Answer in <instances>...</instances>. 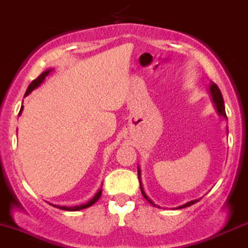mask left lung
<instances>
[{"instance_id":"left-lung-1","label":"left lung","mask_w":248,"mask_h":248,"mask_svg":"<svg viewBox=\"0 0 248 248\" xmlns=\"http://www.w3.org/2000/svg\"><path fill=\"white\" fill-rule=\"evenodd\" d=\"M209 92H211V95H212V97H213V102L216 103V107H217V113H219L220 115L225 116V118H226V116H227V115H226V111H225L224 97H222V94H221V92H220L219 87H217L216 83H212V84H211V87H209ZM138 173H139V178H140V170H138ZM140 187H141V184H140ZM141 190H142V187H141ZM142 194H143V197H145V199H146L147 201H148L149 203H152V205H154V202H153V201H152L151 199H149L148 197H147V195L145 194V192H143V190H142ZM195 202H198V200H193V201H189V202L185 203V205L180 206V207H179V208L189 207V206L194 205ZM154 206H155V205H154Z\"/></svg>"}]
</instances>
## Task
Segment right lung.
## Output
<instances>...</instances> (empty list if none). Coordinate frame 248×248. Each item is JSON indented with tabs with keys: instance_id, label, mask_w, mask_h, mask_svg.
I'll return each instance as SVG.
<instances>
[{
	"instance_id": "right-lung-1",
	"label": "right lung",
	"mask_w": 248,
	"mask_h": 248,
	"mask_svg": "<svg viewBox=\"0 0 248 248\" xmlns=\"http://www.w3.org/2000/svg\"><path fill=\"white\" fill-rule=\"evenodd\" d=\"M49 73H50V70H46V72H43L42 74H41L39 78H35L34 81H32V82L29 84V87H28V89H27V92H26V95H24V96H27V95H28L29 93H31V91H34L35 88H36V87H39L41 83H42V81L45 80V78L46 76H47ZM22 109H23V107H21V110H20V113H18V115H20L21 114V111H22ZM101 192L102 190L100 189L99 192L96 193V194L94 195V198L92 200H89L88 202L87 203H83V205H80V206H73V207H66V206H55V205H53L54 207H58V208H60V209H64V211H70V212H75V211H80V209H83V208H87V207H89V206H92L93 205V203H95L96 202L97 200H99V198L101 197Z\"/></svg>"
}]
</instances>
